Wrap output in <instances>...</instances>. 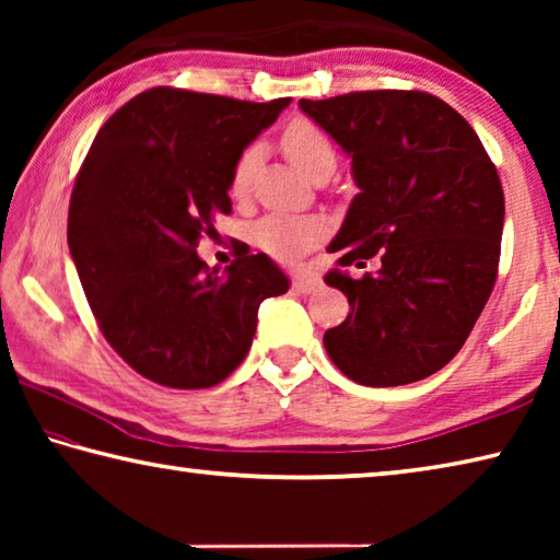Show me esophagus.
<instances>
[{
  "mask_svg": "<svg viewBox=\"0 0 560 560\" xmlns=\"http://www.w3.org/2000/svg\"><path fill=\"white\" fill-rule=\"evenodd\" d=\"M291 287H293V291H299V293H314V291L320 289V277L314 271H308V269H296V271H293Z\"/></svg>",
  "mask_w": 560,
  "mask_h": 560,
  "instance_id": "34e87169",
  "label": "esophagus"
}]
</instances>
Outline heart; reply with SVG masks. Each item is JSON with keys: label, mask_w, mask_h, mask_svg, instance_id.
<instances>
[{"label": "heart", "mask_w": 560, "mask_h": 560, "mask_svg": "<svg viewBox=\"0 0 560 560\" xmlns=\"http://www.w3.org/2000/svg\"><path fill=\"white\" fill-rule=\"evenodd\" d=\"M281 148L289 163L308 179L324 173H334L336 167V148L330 138L311 120H293L281 132ZM257 148H246L236 158L232 170V195L244 197L249 189L254 167H257ZM320 236V226L314 220H301V217H281L271 214L261 220L254 230V240L279 259H293L301 252H306L311 244H316Z\"/></svg>", "instance_id": "heart-1"}]
</instances>
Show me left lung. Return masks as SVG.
I'll list each match as a JSON object with an SVG mask.
<instances>
[{"label":"left lung","mask_w":560,"mask_h":560,"mask_svg":"<svg viewBox=\"0 0 560 560\" xmlns=\"http://www.w3.org/2000/svg\"><path fill=\"white\" fill-rule=\"evenodd\" d=\"M350 155L360 192L330 242L326 273L350 314L324 346L350 381L395 387L438 373L459 353L494 289L504 189L477 132L422 91H358L299 101Z\"/></svg>","instance_id":"8db88e82"}]
</instances>
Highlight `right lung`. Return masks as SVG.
Returning a JSON list of instances; mask_svg holds the SVG:
<instances>
[{"label":"right lung","instance_id":"obj_1","mask_svg":"<svg viewBox=\"0 0 560 560\" xmlns=\"http://www.w3.org/2000/svg\"><path fill=\"white\" fill-rule=\"evenodd\" d=\"M289 103L160 86L93 140L71 192L69 249L101 334L148 381L222 383L249 353L259 303L289 291L249 246L224 273L197 257L214 217L232 212L236 158Z\"/></svg>","mask_w":560,"mask_h":560}]
</instances>
